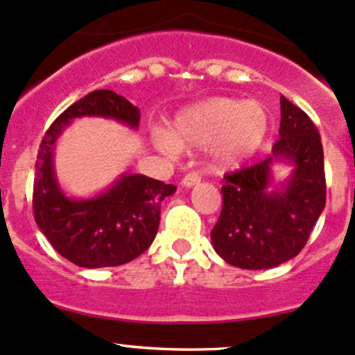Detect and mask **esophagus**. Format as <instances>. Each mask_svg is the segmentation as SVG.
Masks as SVG:
<instances>
[{
	"instance_id": "34e87169",
	"label": "esophagus",
	"mask_w": 355,
	"mask_h": 355,
	"mask_svg": "<svg viewBox=\"0 0 355 355\" xmlns=\"http://www.w3.org/2000/svg\"><path fill=\"white\" fill-rule=\"evenodd\" d=\"M199 182H200V175L197 173V171H190V173H187L184 178H182V185H184V187H193V185L199 184Z\"/></svg>"
}]
</instances>
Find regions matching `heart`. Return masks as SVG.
<instances>
[{"instance_id": "b5f03b06", "label": "heart", "mask_w": 355, "mask_h": 355, "mask_svg": "<svg viewBox=\"0 0 355 355\" xmlns=\"http://www.w3.org/2000/svg\"><path fill=\"white\" fill-rule=\"evenodd\" d=\"M267 132L268 117L260 103L214 96L182 110L171 122L170 134L159 129L153 141L168 155L178 148L211 146L216 165L231 168L252 158L262 148Z\"/></svg>"}]
</instances>
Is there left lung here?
<instances>
[{
    "label": "left lung",
    "mask_w": 355,
    "mask_h": 355,
    "mask_svg": "<svg viewBox=\"0 0 355 355\" xmlns=\"http://www.w3.org/2000/svg\"><path fill=\"white\" fill-rule=\"evenodd\" d=\"M277 161H289L293 175L284 186L268 191L270 168ZM221 192V214L211 231L221 259L259 270L296 257L327 200L322 137L311 119L281 95V128L272 156L225 175Z\"/></svg>",
    "instance_id": "left-lung-1"
}]
</instances>
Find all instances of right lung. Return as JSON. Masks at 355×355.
<instances>
[{
	"label": "right lung",
	"instance_id": "right-lung-1",
	"mask_svg": "<svg viewBox=\"0 0 355 355\" xmlns=\"http://www.w3.org/2000/svg\"><path fill=\"white\" fill-rule=\"evenodd\" d=\"M115 119L139 125V109L110 89H95L68 107L47 129L35 162L33 216L55 252L78 267L128 263L149 248L159 226L162 200L177 190L144 175H122L107 192L92 199H69L55 180L52 151L73 119Z\"/></svg>",
	"mask_w": 355,
	"mask_h": 355
}]
</instances>
